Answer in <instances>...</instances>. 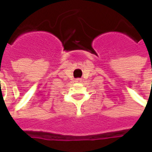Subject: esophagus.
<instances>
[{
  "label": "esophagus",
  "instance_id": "obj_1",
  "mask_svg": "<svg viewBox=\"0 0 152 152\" xmlns=\"http://www.w3.org/2000/svg\"><path fill=\"white\" fill-rule=\"evenodd\" d=\"M81 81H82L81 78H76V80H75V82H77V83H79V82H81Z\"/></svg>",
  "mask_w": 152,
  "mask_h": 152
}]
</instances>
